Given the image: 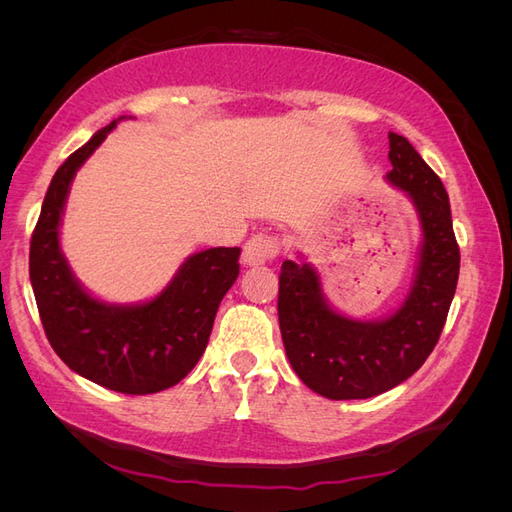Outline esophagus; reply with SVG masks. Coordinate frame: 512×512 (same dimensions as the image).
I'll use <instances>...</instances> for the list:
<instances>
[{
    "mask_svg": "<svg viewBox=\"0 0 512 512\" xmlns=\"http://www.w3.org/2000/svg\"><path fill=\"white\" fill-rule=\"evenodd\" d=\"M280 252V241L273 235H254L243 245V265L258 267L275 258Z\"/></svg>",
    "mask_w": 512,
    "mask_h": 512,
    "instance_id": "obj_1",
    "label": "esophagus"
}]
</instances>
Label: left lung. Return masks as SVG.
<instances>
[{
  "mask_svg": "<svg viewBox=\"0 0 512 512\" xmlns=\"http://www.w3.org/2000/svg\"><path fill=\"white\" fill-rule=\"evenodd\" d=\"M386 181L416 209L423 241L414 282L395 312L354 320L335 312L309 262L284 260L277 316L286 356L297 376L327 399H367L395 389L438 344L459 280V245L440 177L408 138L389 132Z\"/></svg>",
  "mask_w": 512,
  "mask_h": 512,
  "instance_id": "left-lung-1",
  "label": "left lung"
}]
</instances>
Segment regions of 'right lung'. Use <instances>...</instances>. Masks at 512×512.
<instances>
[{"label":"right lung","mask_w":512,"mask_h":512,"mask_svg":"<svg viewBox=\"0 0 512 512\" xmlns=\"http://www.w3.org/2000/svg\"><path fill=\"white\" fill-rule=\"evenodd\" d=\"M98 130L57 168L29 247V280L46 337L76 374L104 389L149 395L170 389L203 356L215 314L239 275V247L185 258L170 284L145 303L100 301L76 280L59 245L72 179L117 121Z\"/></svg>","instance_id":"right-lung-1"}]
</instances>
